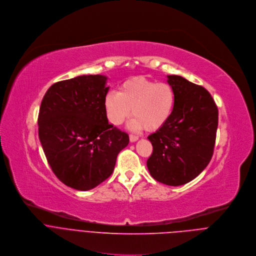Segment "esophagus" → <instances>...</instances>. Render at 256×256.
I'll return each instance as SVG.
<instances>
[{"instance_id":"obj_1","label":"esophagus","mask_w":256,"mask_h":256,"mask_svg":"<svg viewBox=\"0 0 256 256\" xmlns=\"http://www.w3.org/2000/svg\"><path fill=\"white\" fill-rule=\"evenodd\" d=\"M129 138H130V141H131V142H135L136 140H138V138H139V137H138L137 135L130 134V135H129Z\"/></svg>"}]
</instances>
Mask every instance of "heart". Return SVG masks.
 Returning a JSON list of instances; mask_svg holds the SVG:
<instances>
[{
	"instance_id": "heart-1",
	"label": "heart",
	"mask_w": 256,
	"mask_h": 256,
	"mask_svg": "<svg viewBox=\"0 0 256 256\" xmlns=\"http://www.w3.org/2000/svg\"><path fill=\"white\" fill-rule=\"evenodd\" d=\"M176 105V92L168 82H158L146 78H133L124 82L117 92L104 98L108 120L119 126L131 115V127L147 131L160 129L170 118Z\"/></svg>"
}]
</instances>
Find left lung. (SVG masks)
I'll list each match as a JSON object with an SVG mask.
<instances>
[{
	"instance_id": "left-lung-1",
	"label": "left lung",
	"mask_w": 256,
	"mask_h": 256,
	"mask_svg": "<svg viewBox=\"0 0 256 256\" xmlns=\"http://www.w3.org/2000/svg\"><path fill=\"white\" fill-rule=\"evenodd\" d=\"M176 105L168 121L147 138L153 150L147 168L156 180L182 186L209 164L216 142L218 108L211 94L180 76H168Z\"/></svg>"
}]
</instances>
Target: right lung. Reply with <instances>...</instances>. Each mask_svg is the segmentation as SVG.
<instances>
[{
	"label": "right lung",
	"instance_id": "obj_1",
	"mask_svg": "<svg viewBox=\"0 0 256 256\" xmlns=\"http://www.w3.org/2000/svg\"><path fill=\"white\" fill-rule=\"evenodd\" d=\"M105 84L100 74L58 82L39 109L38 134L47 162L62 182L78 190L106 180L129 143V135L108 122Z\"/></svg>",
	"mask_w": 256,
	"mask_h": 256
}]
</instances>
